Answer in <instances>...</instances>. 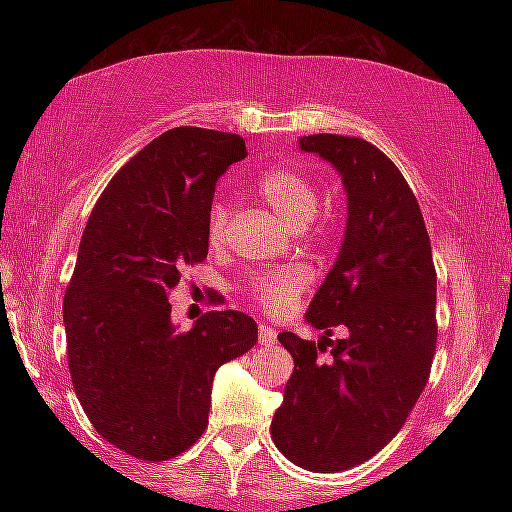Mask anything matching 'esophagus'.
Instances as JSON below:
<instances>
[{
    "label": "esophagus",
    "instance_id": "1",
    "mask_svg": "<svg viewBox=\"0 0 512 512\" xmlns=\"http://www.w3.org/2000/svg\"><path fill=\"white\" fill-rule=\"evenodd\" d=\"M257 339H259V343H262V345H275L277 343V334H275V329L271 325L262 323V325H259V329H257Z\"/></svg>",
    "mask_w": 512,
    "mask_h": 512
}]
</instances>
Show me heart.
I'll list each match as a JSON object with an SVG mask.
<instances>
[{"label":"heart","instance_id":"heart-1","mask_svg":"<svg viewBox=\"0 0 512 512\" xmlns=\"http://www.w3.org/2000/svg\"><path fill=\"white\" fill-rule=\"evenodd\" d=\"M259 194L273 207L284 225L291 230H305L318 214V192L305 173L293 167H273L259 180ZM230 207L216 201L207 214V239L212 246L223 244L225 228H228ZM307 275L300 268H289L282 273H266L250 284L248 291L259 305L268 311H287L293 300L305 289Z\"/></svg>","mask_w":512,"mask_h":512}]
</instances>
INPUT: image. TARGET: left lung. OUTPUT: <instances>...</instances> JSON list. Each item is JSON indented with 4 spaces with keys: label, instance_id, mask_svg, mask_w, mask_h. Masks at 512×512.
I'll return each mask as SVG.
<instances>
[{
    "label": "left lung",
    "instance_id": "8db88e82",
    "mask_svg": "<svg viewBox=\"0 0 512 512\" xmlns=\"http://www.w3.org/2000/svg\"><path fill=\"white\" fill-rule=\"evenodd\" d=\"M348 196L334 266L305 314L320 341L280 332L293 372L271 422L277 449L309 472H343L384 449L424 391L436 352V268L420 205L400 169L359 137L309 135ZM332 326L343 340L328 339ZM330 348L333 357L320 360Z\"/></svg>",
    "mask_w": 512,
    "mask_h": 512
}]
</instances>
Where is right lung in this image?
<instances>
[{"instance_id":"add662e5","label":"right lung","mask_w":512,"mask_h":512,"mask_svg":"<svg viewBox=\"0 0 512 512\" xmlns=\"http://www.w3.org/2000/svg\"><path fill=\"white\" fill-rule=\"evenodd\" d=\"M246 155L239 135L171 128L115 173L83 230L63 300L69 375L94 429L142 461L201 438L216 370L257 343L241 311L178 332L169 305L180 273L207 257L216 180Z\"/></svg>"}]
</instances>
